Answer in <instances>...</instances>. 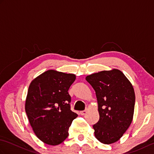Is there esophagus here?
<instances>
[{"label": "esophagus", "instance_id": "obj_1", "mask_svg": "<svg viewBox=\"0 0 154 154\" xmlns=\"http://www.w3.org/2000/svg\"><path fill=\"white\" fill-rule=\"evenodd\" d=\"M88 110H89V109H86L85 110H83V111H81L80 112V114H81V115H82V116H83V115H85V114H86L87 113V112H88Z\"/></svg>", "mask_w": 154, "mask_h": 154}]
</instances>
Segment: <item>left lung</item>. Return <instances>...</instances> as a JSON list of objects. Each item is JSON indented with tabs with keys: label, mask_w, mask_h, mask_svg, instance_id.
Instances as JSON below:
<instances>
[{
	"label": "left lung",
	"mask_w": 154,
	"mask_h": 154,
	"mask_svg": "<svg viewBox=\"0 0 154 154\" xmlns=\"http://www.w3.org/2000/svg\"><path fill=\"white\" fill-rule=\"evenodd\" d=\"M95 91L99 120L93 125L94 136L101 143L119 140L131 124L135 104L132 83L117 69L102 71L86 77Z\"/></svg>",
	"instance_id": "1"
}]
</instances>
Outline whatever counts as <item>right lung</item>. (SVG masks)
I'll return each mask as SVG.
<instances>
[{
	"label": "right lung",
	"instance_id": "add662e5",
	"mask_svg": "<svg viewBox=\"0 0 154 154\" xmlns=\"http://www.w3.org/2000/svg\"><path fill=\"white\" fill-rule=\"evenodd\" d=\"M75 79L74 74L51 69L30 84L25 110L35 136L46 144L56 146L63 142L78 116L70 109L68 93Z\"/></svg>",
	"mask_w": 154,
	"mask_h": 154
}]
</instances>
